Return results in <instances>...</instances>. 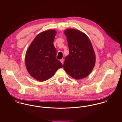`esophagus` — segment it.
Segmentation results:
<instances>
[{
    "label": "esophagus",
    "mask_w": 122,
    "mask_h": 122,
    "mask_svg": "<svg viewBox=\"0 0 122 122\" xmlns=\"http://www.w3.org/2000/svg\"><path fill=\"white\" fill-rule=\"evenodd\" d=\"M61 63L62 64H63V63H64V60L63 59H62L61 60Z\"/></svg>",
    "instance_id": "34e87169"
}]
</instances>
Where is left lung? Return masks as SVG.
<instances>
[{"instance_id": "1", "label": "left lung", "mask_w": 122, "mask_h": 122, "mask_svg": "<svg viewBox=\"0 0 122 122\" xmlns=\"http://www.w3.org/2000/svg\"><path fill=\"white\" fill-rule=\"evenodd\" d=\"M69 48L66 56L64 69L72 77L80 79L87 76L95 63V55L91 42L86 35L75 29L64 32Z\"/></svg>"}]
</instances>
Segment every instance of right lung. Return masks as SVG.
Instances as JSON below:
<instances>
[{"label": "right lung", "instance_id": "obj_1", "mask_svg": "<svg viewBox=\"0 0 122 122\" xmlns=\"http://www.w3.org/2000/svg\"><path fill=\"white\" fill-rule=\"evenodd\" d=\"M56 31L47 30L37 35L26 53L25 64L29 74L39 81H46L62 68L56 59L57 52L53 45Z\"/></svg>", "mask_w": 122, "mask_h": 122}]
</instances>
